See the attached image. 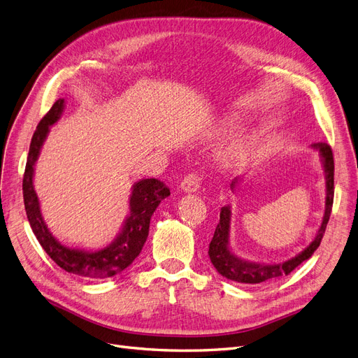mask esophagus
I'll return each instance as SVG.
<instances>
[{
	"label": "esophagus",
	"instance_id": "1",
	"mask_svg": "<svg viewBox=\"0 0 358 358\" xmlns=\"http://www.w3.org/2000/svg\"><path fill=\"white\" fill-rule=\"evenodd\" d=\"M180 189L184 193H196L200 189V177L197 174H189L187 177H184L180 184Z\"/></svg>",
	"mask_w": 358,
	"mask_h": 358
}]
</instances>
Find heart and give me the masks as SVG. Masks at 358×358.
Segmentation results:
<instances>
[{
	"mask_svg": "<svg viewBox=\"0 0 358 358\" xmlns=\"http://www.w3.org/2000/svg\"><path fill=\"white\" fill-rule=\"evenodd\" d=\"M234 129V122L232 121H225L222 122V126L216 130V133H225L228 130ZM253 150V143L248 137L241 136L231 141L228 145H225L220 153H217V161L224 166V168H237L245 164V161L250 158Z\"/></svg>",
	"mask_w": 358,
	"mask_h": 358,
	"instance_id": "b5f03b06",
	"label": "heart"
}]
</instances>
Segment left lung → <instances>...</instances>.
Here are the masks:
<instances>
[{
    "label": "left lung",
    "instance_id": "1",
    "mask_svg": "<svg viewBox=\"0 0 358 358\" xmlns=\"http://www.w3.org/2000/svg\"><path fill=\"white\" fill-rule=\"evenodd\" d=\"M320 155V161L324 171V182H326V199H324V213L322 224L317 229V234L303 252L297 256H294L285 262L279 263H259L245 260L237 256L232 248L229 247V237H231V216L232 210L231 206H224L220 215V224H217L213 238L209 244V257L215 269L220 272L222 276L231 281L241 282V284H262V282H271L275 279L289 275L295 268L300 266L301 263L307 259L312 257L316 252V248L320 245L323 238L326 225H328L329 216L332 212L334 203V155L332 149L328 143H315L312 145ZM243 178L236 177L231 182V190L236 192L238 185L241 184Z\"/></svg>",
    "mask_w": 358,
    "mask_h": 358
}]
</instances>
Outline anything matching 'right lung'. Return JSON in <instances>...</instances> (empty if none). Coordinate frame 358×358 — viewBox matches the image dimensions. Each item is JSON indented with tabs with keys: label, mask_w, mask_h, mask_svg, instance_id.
<instances>
[{
	"label": "right lung",
	"mask_w": 358,
	"mask_h": 358,
	"mask_svg": "<svg viewBox=\"0 0 358 358\" xmlns=\"http://www.w3.org/2000/svg\"><path fill=\"white\" fill-rule=\"evenodd\" d=\"M64 99H58L34 133L29 148L23 177L24 209L30 227L39 244L57 265L69 273L92 279L111 278L127 269L134 259L141 255L149 236V225L153 212L161 201L169 196L166 185L157 178H143L133 184L130 194V212L122 222L118 236L99 250H83L61 244L43 221L39 199L35 192L34 176L35 165L41 155L43 142L50 133V127L61 118L64 111Z\"/></svg>",
	"instance_id": "add662e5"
}]
</instances>
